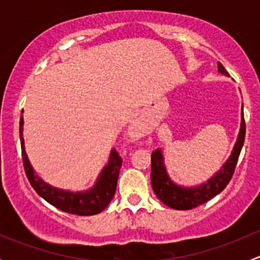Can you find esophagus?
Instances as JSON below:
<instances>
[{"instance_id": "obj_1", "label": "esophagus", "mask_w": 260, "mask_h": 260, "mask_svg": "<svg viewBox=\"0 0 260 260\" xmlns=\"http://www.w3.org/2000/svg\"><path fill=\"white\" fill-rule=\"evenodd\" d=\"M140 123H138V120H133L132 124H131L129 127V135L133 136V137H137L138 135H140Z\"/></svg>"}]
</instances>
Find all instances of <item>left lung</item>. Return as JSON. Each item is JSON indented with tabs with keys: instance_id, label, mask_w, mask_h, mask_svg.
I'll use <instances>...</instances> for the list:
<instances>
[{
	"instance_id": "1",
	"label": "left lung",
	"mask_w": 260,
	"mask_h": 260,
	"mask_svg": "<svg viewBox=\"0 0 260 260\" xmlns=\"http://www.w3.org/2000/svg\"><path fill=\"white\" fill-rule=\"evenodd\" d=\"M217 70L222 75H229L221 62H217ZM244 138H245V122H244V112L242 107V122H240L239 135H238L232 154L225 161L221 169L215 172V175H212L210 179L195 186H181L179 183L174 182L165 166L162 149L157 148L151 154V182L157 198L165 205L175 209V210H190V209L198 208L201 204H205L206 201L215 198L217 193H220L226 187L234 174L235 166H237L238 158H239L240 151L244 145Z\"/></svg>"
}]
</instances>
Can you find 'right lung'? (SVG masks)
Returning <instances> with one entry per match:
<instances>
[{"instance_id": "obj_1", "label": "right lung", "mask_w": 260, "mask_h": 260, "mask_svg": "<svg viewBox=\"0 0 260 260\" xmlns=\"http://www.w3.org/2000/svg\"><path fill=\"white\" fill-rule=\"evenodd\" d=\"M23 115L20 118V141L21 151H22V161L25 167L26 176L30 181L34 190L59 210L69 214L80 215V216H90L102 212L108 206L113 199L117 188V181L119 176V170L122 167V158L118 156L117 151L112 149L109 159L99 174L95 183L89 190L85 191H70L54 187L45 182L35 172L31 166L30 159L25 151V141H23Z\"/></svg>"}]
</instances>
